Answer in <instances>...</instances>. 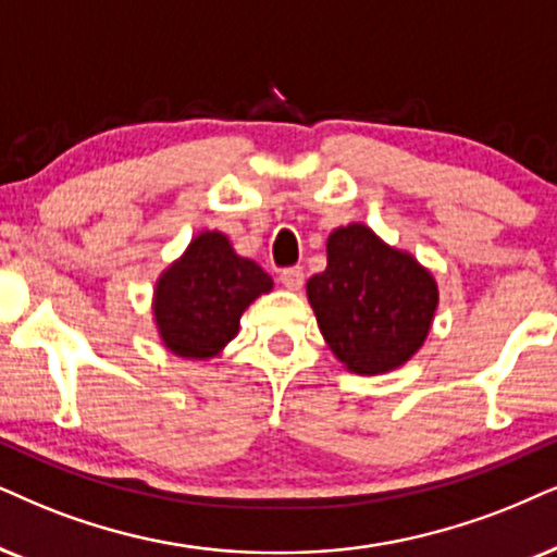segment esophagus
I'll return each mask as SVG.
<instances>
[{
  "label": "esophagus",
  "instance_id": "1",
  "mask_svg": "<svg viewBox=\"0 0 557 557\" xmlns=\"http://www.w3.org/2000/svg\"><path fill=\"white\" fill-rule=\"evenodd\" d=\"M280 283H283V287H287V290H300L302 287L300 267H287V270L280 272Z\"/></svg>",
  "mask_w": 557,
  "mask_h": 557
}]
</instances>
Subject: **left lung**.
I'll return each mask as SVG.
<instances>
[{"label":"left lung","instance_id":"obj_1","mask_svg":"<svg viewBox=\"0 0 557 557\" xmlns=\"http://www.w3.org/2000/svg\"><path fill=\"white\" fill-rule=\"evenodd\" d=\"M306 295L329 349L355 375H383L411 360L440 306L434 274L364 223L331 231L326 270L308 280Z\"/></svg>","mask_w":557,"mask_h":557}]
</instances>
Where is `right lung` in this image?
Here are the masks:
<instances>
[{"instance_id":"right-lung-1","label":"right lung","mask_w":557,"mask_h":557,"mask_svg":"<svg viewBox=\"0 0 557 557\" xmlns=\"http://www.w3.org/2000/svg\"><path fill=\"white\" fill-rule=\"evenodd\" d=\"M272 287L270 274L238 257L226 234L200 231L153 285L159 339L182 360H213L238 334L246 308Z\"/></svg>"}]
</instances>
